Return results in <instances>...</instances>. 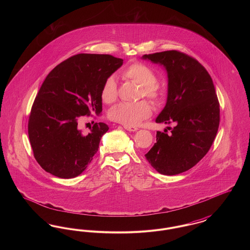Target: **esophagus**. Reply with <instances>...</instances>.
<instances>
[{
  "label": "esophagus",
  "instance_id": "obj_1",
  "mask_svg": "<svg viewBox=\"0 0 250 250\" xmlns=\"http://www.w3.org/2000/svg\"><path fill=\"white\" fill-rule=\"evenodd\" d=\"M124 127H125V129H126L127 131H131V132H134V131H137L139 129L137 126H129V125H125Z\"/></svg>",
  "mask_w": 250,
  "mask_h": 250
}]
</instances>
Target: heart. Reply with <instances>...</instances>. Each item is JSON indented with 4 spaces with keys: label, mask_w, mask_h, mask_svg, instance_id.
<instances>
[{
    "label": "heart",
    "mask_w": 250,
    "mask_h": 250,
    "mask_svg": "<svg viewBox=\"0 0 250 250\" xmlns=\"http://www.w3.org/2000/svg\"><path fill=\"white\" fill-rule=\"evenodd\" d=\"M122 75L125 79L141 86L140 97H146L154 103L162 100V92L157 83V75L149 65L143 62H134L125 67ZM118 95L117 84L113 77H108L101 88V99L107 104L113 103ZM152 113V107L146 101L136 103H120L108 112V118L125 125H137Z\"/></svg>",
    "instance_id": "obj_1"
}]
</instances>
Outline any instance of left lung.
<instances>
[{
  "instance_id": "obj_1",
  "label": "left lung",
  "mask_w": 250,
  "mask_h": 250,
  "mask_svg": "<svg viewBox=\"0 0 250 250\" xmlns=\"http://www.w3.org/2000/svg\"><path fill=\"white\" fill-rule=\"evenodd\" d=\"M167 73V99L156 123L173 125L156 132V143L145 155L164 175L195 166L208 153L219 126L220 109L211 76L202 63L178 50L145 54Z\"/></svg>"
}]
</instances>
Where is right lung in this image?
Returning a JSON list of instances; mask_svg holds the SVG:
<instances>
[{
  "label": "right lung",
  "instance_id": "obj_1",
  "mask_svg": "<svg viewBox=\"0 0 250 250\" xmlns=\"http://www.w3.org/2000/svg\"><path fill=\"white\" fill-rule=\"evenodd\" d=\"M122 64L123 59L112 55L81 53L48 73L28 121L34 156L47 172L74 178L93 160L108 126L95 123L83 134L78 124L82 116L102 111V85Z\"/></svg>",
  "mask_w": 250,
  "mask_h": 250
}]
</instances>
